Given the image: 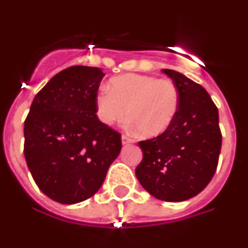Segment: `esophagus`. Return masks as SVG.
Masks as SVG:
<instances>
[{"label": "esophagus", "instance_id": "1", "mask_svg": "<svg viewBox=\"0 0 248 248\" xmlns=\"http://www.w3.org/2000/svg\"><path fill=\"white\" fill-rule=\"evenodd\" d=\"M134 141H135V140L131 139V138H129L128 135H123V137H122V143L124 144V145H128V144H133Z\"/></svg>", "mask_w": 248, "mask_h": 248}]
</instances>
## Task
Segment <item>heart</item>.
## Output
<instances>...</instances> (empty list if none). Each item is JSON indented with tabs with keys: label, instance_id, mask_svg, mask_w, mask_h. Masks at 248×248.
I'll use <instances>...</instances> for the list:
<instances>
[{
	"label": "heart",
	"instance_id": "obj_1",
	"mask_svg": "<svg viewBox=\"0 0 248 248\" xmlns=\"http://www.w3.org/2000/svg\"><path fill=\"white\" fill-rule=\"evenodd\" d=\"M180 105L179 88L172 80L129 73L115 77L95 95L100 122L113 125L126 117L143 137L163 134L174 122Z\"/></svg>",
	"mask_w": 248,
	"mask_h": 248
}]
</instances>
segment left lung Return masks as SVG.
I'll return each mask as SVG.
<instances>
[{
    "mask_svg": "<svg viewBox=\"0 0 248 248\" xmlns=\"http://www.w3.org/2000/svg\"><path fill=\"white\" fill-rule=\"evenodd\" d=\"M163 72L179 88V111L163 134L139 141L143 160L135 175L154 198L179 202L209 185L217 168L222 135L217 107L205 88L179 72Z\"/></svg>",
    "mask_w": 248,
    "mask_h": 248,
    "instance_id": "left-lung-1",
    "label": "left lung"
}]
</instances>
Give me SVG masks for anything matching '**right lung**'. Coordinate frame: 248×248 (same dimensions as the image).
<instances>
[{"instance_id":"obj_1","label":"right lung","mask_w":248,"mask_h":248,"mask_svg":"<svg viewBox=\"0 0 248 248\" xmlns=\"http://www.w3.org/2000/svg\"><path fill=\"white\" fill-rule=\"evenodd\" d=\"M97 67L63 69L37 93L25 120V157L48 198L72 205L92 198L122 149V137L98 119Z\"/></svg>"}]
</instances>
